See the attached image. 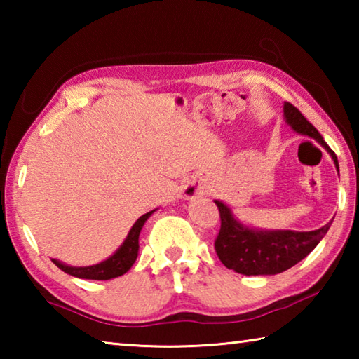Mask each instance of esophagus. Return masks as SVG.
Instances as JSON below:
<instances>
[{"label":"esophagus","instance_id":"1","mask_svg":"<svg viewBox=\"0 0 359 359\" xmlns=\"http://www.w3.org/2000/svg\"><path fill=\"white\" fill-rule=\"evenodd\" d=\"M201 193V187H191L190 190H188V198H193V196H196V194H199Z\"/></svg>","mask_w":359,"mask_h":359}]
</instances>
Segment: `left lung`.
Returning <instances> with one entry per match:
<instances>
[{
    "instance_id": "8db88e82",
    "label": "left lung",
    "mask_w": 359,
    "mask_h": 359,
    "mask_svg": "<svg viewBox=\"0 0 359 359\" xmlns=\"http://www.w3.org/2000/svg\"><path fill=\"white\" fill-rule=\"evenodd\" d=\"M283 117L291 130L315 139L331 155L339 171L336 154L311 121L290 102L283 104ZM215 204L222 220L220 233L215 239V252L228 269L244 276H274L290 269L318 245L332 223L331 220L315 231H263L245 226L233 215L228 205L218 199Z\"/></svg>"
}]
</instances>
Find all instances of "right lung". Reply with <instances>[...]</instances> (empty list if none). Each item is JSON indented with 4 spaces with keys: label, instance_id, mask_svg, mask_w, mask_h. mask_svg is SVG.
Instances as JSON below:
<instances>
[{
    "label": "right lung",
    "instance_id": "add662e5",
    "mask_svg": "<svg viewBox=\"0 0 359 359\" xmlns=\"http://www.w3.org/2000/svg\"><path fill=\"white\" fill-rule=\"evenodd\" d=\"M155 210H150L142 217H139L136 223L133 224V228L130 229L128 236H126V239L123 241V244L120 245L118 250L114 255H111L107 259L101 261V263L93 264V266L76 267V266L65 264L58 259H52L53 264L60 267V269L66 272V274L74 276L79 278H90V280H111V278L123 276L125 272H128L130 267L135 264V261L137 258V250H139V234H141L144 223L147 222V218L154 214Z\"/></svg>",
    "mask_w": 359,
    "mask_h": 359
}]
</instances>
